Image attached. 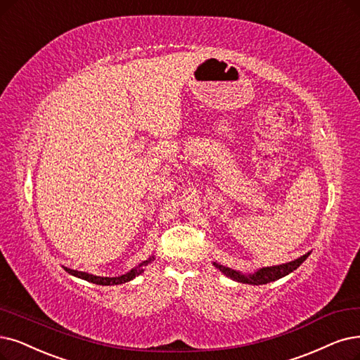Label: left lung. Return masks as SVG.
I'll use <instances>...</instances> for the list:
<instances>
[{
	"instance_id": "1",
	"label": "left lung",
	"mask_w": 360,
	"mask_h": 360,
	"mask_svg": "<svg viewBox=\"0 0 360 360\" xmlns=\"http://www.w3.org/2000/svg\"><path fill=\"white\" fill-rule=\"evenodd\" d=\"M309 255H310V252L301 255L300 258H297V260L290 262V263L279 264V266H271V267H263L260 270H257L255 273H252V275H243V273H240V271L224 267L219 263H214V266L220 269V271H223L227 278L233 279L236 282L248 283V285H264V283L278 281V279H281L286 275H290L291 271H294L297 267H300V264L303 263Z\"/></svg>"
}]
</instances>
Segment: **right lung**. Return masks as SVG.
<instances>
[{"instance_id": "add662e5", "label": "right lung", "mask_w": 360, "mask_h": 360, "mask_svg": "<svg viewBox=\"0 0 360 360\" xmlns=\"http://www.w3.org/2000/svg\"><path fill=\"white\" fill-rule=\"evenodd\" d=\"M153 255L149 257L146 262H141L137 267L131 269L130 271H127L125 275H121V276H115V278H106V276H94V275H90V273H85V271H78V270H72V269H68L65 267V270L68 273H70V275H74L77 278H81L84 281H89V282H93L96 285H120V283H125V282H130L133 281L136 276L141 275L143 271H145V266H148L149 263L153 262Z\"/></svg>"}]
</instances>
